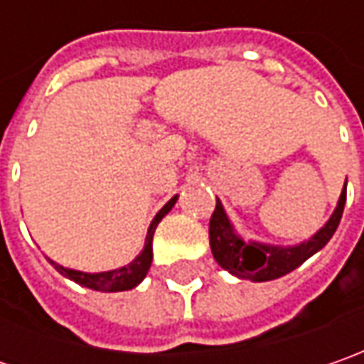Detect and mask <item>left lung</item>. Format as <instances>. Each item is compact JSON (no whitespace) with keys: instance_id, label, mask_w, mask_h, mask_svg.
I'll use <instances>...</instances> for the list:
<instances>
[{"instance_id":"1","label":"left lung","mask_w":364,"mask_h":364,"mask_svg":"<svg viewBox=\"0 0 364 364\" xmlns=\"http://www.w3.org/2000/svg\"><path fill=\"white\" fill-rule=\"evenodd\" d=\"M344 203H346V184L341 192V198L332 217L314 237H310L308 241L300 245L279 247V245H265L257 241H243L232 229L231 220L227 217L220 200H217L215 213L208 225L213 255L223 269H227L241 279H251V282L277 279L286 273L294 272L296 267H300L306 259L312 257L328 243L343 218Z\"/></svg>"}]
</instances>
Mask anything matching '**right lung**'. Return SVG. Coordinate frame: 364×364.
Instances as JSON below:
<instances>
[{
    "instance_id": "obj_1",
    "label": "right lung",
    "mask_w": 364,
    "mask_h": 364,
    "mask_svg": "<svg viewBox=\"0 0 364 364\" xmlns=\"http://www.w3.org/2000/svg\"><path fill=\"white\" fill-rule=\"evenodd\" d=\"M178 200V196L170 198L168 203L161 206V210L154 217L149 229H147L146 235V245H144V251L133 259L129 265H123L119 269H113V272H101V273H85L77 272V269H68V267H63L58 263H54L52 259H48L50 263L56 267V272L63 273L64 277L73 279L75 284L82 287H89V289H95V291H125V289H133L135 286H139L144 282V277L149 272V265H151V259H154V251H151V241H154V232H156V227L160 223L161 218L166 217L172 206Z\"/></svg>"
}]
</instances>
